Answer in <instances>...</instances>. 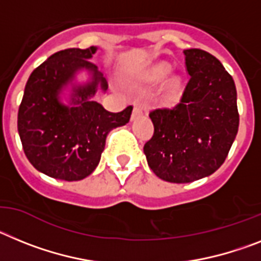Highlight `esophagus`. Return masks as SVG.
<instances>
[{
    "instance_id": "esophagus-1",
    "label": "esophagus",
    "mask_w": 261,
    "mask_h": 261,
    "mask_svg": "<svg viewBox=\"0 0 261 261\" xmlns=\"http://www.w3.org/2000/svg\"><path fill=\"white\" fill-rule=\"evenodd\" d=\"M142 113H143V108H142L139 103H135V105H134L133 114H131V119H135V118H138L140 114H142Z\"/></svg>"
}]
</instances>
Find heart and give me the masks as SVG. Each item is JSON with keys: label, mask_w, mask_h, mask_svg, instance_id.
I'll use <instances>...</instances> for the list:
<instances>
[{"label": "heart", "mask_w": 261, "mask_h": 261, "mask_svg": "<svg viewBox=\"0 0 261 261\" xmlns=\"http://www.w3.org/2000/svg\"><path fill=\"white\" fill-rule=\"evenodd\" d=\"M168 72L169 69L167 67H164V65H162V67H158L155 68L152 71V73H151V79H152L153 81H163L165 79V77L168 76ZM176 89H177V84L174 83V81H172L171 84H169V92L171 93H174L176 92Z\"/></svg>", "instance_id": "obj_1"}]
</instances>
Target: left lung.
Returning a JSON list of instances; mask_svg holds the SVG:
<instances>
[{
  "label": "left lung",
  "mask_w": 261,
  "mask_h": 261,
  "mask_svg": "<svg viewBox=\"0 0 261 261\" xmlns=\"http://www.w3.org/2000/svg\"><path fill=\"white\" fill-rule=\"evenodd\" d=\"M184 55L190 76L184 94L174 108L149 113L155 130L143 148L153 173L176 184L214 173L239 127L237 88L222 63L203 49Z\"/></svg>",
  "instance_id": "8db88e82"
}]
</instances>
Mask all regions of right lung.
<instances>
[{
  "label": "right lung",
  "instance_id": "obj_1",
  "mask_svg": "<svg viewBox=\"0 0 261 261\" xmlns=\"http://www.w3.org/2000/svg\"><path fill=\"white\" fill-rule=\"evenodd\" d=\"M97 47L68 48L49 56L34 69L24 87L18 110V133L29 162L49 177L79 181L98 165L108 134L130 121L133 106L110 113L93 101L97 89L108 90V81L90 62ZM85 70L89 82L74 83ZM71 88L68 105L62 93Z\"/></svg>",
  "mask_w": 261,
  "mask_h": 261
}]
</instances>
